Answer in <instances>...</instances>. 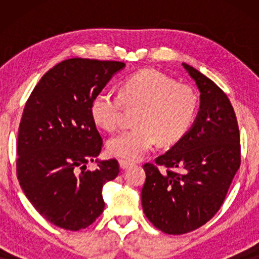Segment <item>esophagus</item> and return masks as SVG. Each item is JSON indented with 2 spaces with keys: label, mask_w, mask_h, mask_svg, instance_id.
Returning a JSON list of instances; mask_svg holds the SVG:
<instances>
[{
  "label": "esophagus",
  "mask_w": 259,
  "mask_h": 259,
  "mask_svg": "<svg viewBox=\"0 0 259 259\" xmlns=\"http://www.w3.org/2000/svg\"><path fill=\"white\" fill-rule=\"evenodd\" d=\"M119 165H120V168H127L130 167V166L133 165L132 161H128V160H123V159H120L119 160Z\"/></svg>",
  "instance_id": "esophagus-1"
}]
</instances>
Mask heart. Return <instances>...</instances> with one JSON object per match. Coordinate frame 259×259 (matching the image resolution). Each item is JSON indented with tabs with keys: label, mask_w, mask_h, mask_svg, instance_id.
<instances>
[{
	"label": "heart",
	"mask_w": 259,
	"mask_h": 259,
	"mask_svg": "<svg viewBox=\"0 0 259 259\" xmlns=\"http://www.w3.org/2000/svg\"><path fill=\"white\" fill-rule=\"evenodd\" d=\"M199 97L186 83L155 69H143L122 81L120 93L104 90L91 104L92 118L101 128L114 131L123 112L138 109L136 127L112 137L107 143L109 154L134 160L155 143L171 145L182 139L196 119Z\"/></svg>",
	"instance_id": "1"
}]
</instances>
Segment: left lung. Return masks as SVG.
<instances>
[{"label":"left lung","instance_id":"obj_1","mask_svg":"<svg viewBox=\"0 0 259 259\" xmlns=\"http://www.w3.org/2000/svg\"><path fill=\"white\" fill-rule=\"evenodd\" d=\"M183 66L200 91L199 113L192 128L171 150L153 164H144L146 180L141 191L145 215L168 235L193 231L217 213L242 159L238 123L229 98L204 74ZM159 165L165 171L160 172Z\"/></svg>","mask_w":259,"mask_h":259}]
</instances>
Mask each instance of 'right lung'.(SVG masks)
Returning <instances> with one entry per match:
<instances>
[{
  "label": "right lung",
  "instance_id": "obj_1",
  "mask_svg": "<svg viewBox=\"0 0 259 259\" xmlns=\"http://www.w3.org/2000/svg\"><path fill=\"white\" fill-rule=\"evenodd\" d=\"M119 61L68 59L49 69L24 106L17 137L16 175L24 194L45 219L70 231L102 213V186L119 175L115 159L87 168L104 143L91 104Z\"/></svg>",
  "mask_w": 259,
  "mask_h": 259
}]
</instances>
